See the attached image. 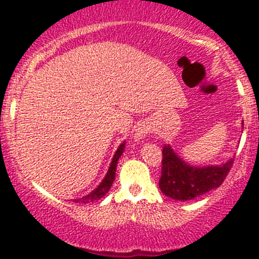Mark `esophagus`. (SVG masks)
<instances>
[{"label":"esophagus","mask_w":259,"mask_h":259,"mask_svg":"<svg viewBox=\"0 0 259 259\" xmlns=\"http://www.w3.org/2000/svg\"><path fill=\"white\" fill-rule=\"evenodd\" d=\"M149 132H150V130L148 125H145V124L140 125V127H137V130L135 131V139H136V140H141V139H144V137L149 134Z\"/></svg>","instance_id":"1"}]
</instances>
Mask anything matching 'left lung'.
I'll use <instances>...</instances> for the list:
<instances>
[{
    "label": "left lung",
    "mask_w": 259,
    "mask_h": 259,
    "mask_svg": "<svg viewBox=\"0 0 259 259\" xmlns=\"http://www.w3.org/2000/svg\"><path fill=\"white\" fill-rule=\"evenodd\" d=\"M233 166L230 159L221 166L193 167L182 161L170 145L162 149V168L159 188L170 198L188 201L221 187Z\"/></svg>",
    "instance_id": "1"
}]
</instances>
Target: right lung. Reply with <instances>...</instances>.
Instances as JSON below:
<instances>
[{"instance_id": "right-lung-1", "label": "right lung", "mask_w": 259, "mask_h": 259, "mask_svg": "<svg viewBox=\"0 0 259 259\" xmlns=\"http://www.w3.org/2000/svg\"><path fill=\"white\" fill-rule=\"evenodd\" d=\"M124 145H125V143H123V144H120V145H119L118 150H116L115 154H114V158H113V161H111V164H110L109 171H107L106 176H105V179L102 180L101 184L98 185L97 188H96L95 191L92 192V193L87 194V196L79 198V200H75V202H80V203L92 202V201H96V200H100V198H102L105 194L109 192L110 187L113 185L114 179H115L116 163H118V159L120 158V155H122L123 150H124Z\"/></svg>"}]
</instances>
